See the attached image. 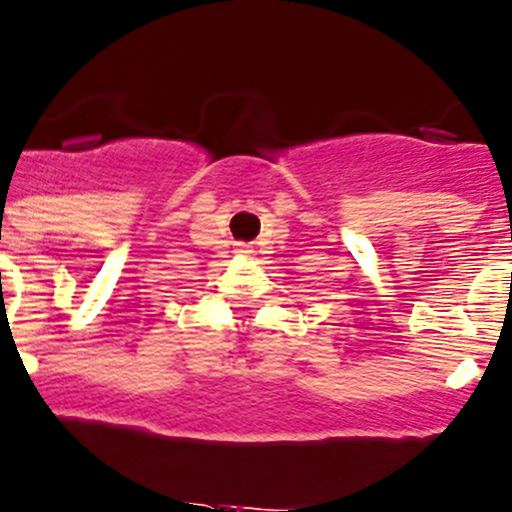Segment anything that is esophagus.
I'll return each instance as SVG.
<instances>
[{"mask_svg": "<svg viewBox=\"0 0 512 512\" xmlns=\"http://www.w3.org/2000/svg\"><path fill=\"white\" fill-rule=\"evenodd\" d=\"M245 252H247V250H245Z\"/></svg>", "mask_w": 512, "mask_h": 512, "instance_id": "34e87169", "label": "esophagus"}]
</instances>
